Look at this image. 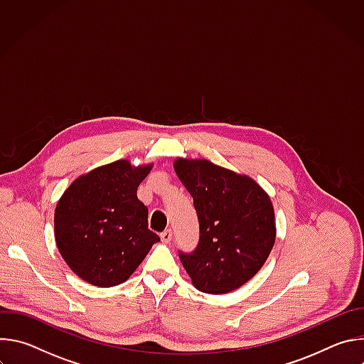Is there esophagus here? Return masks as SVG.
<instances>
[{
	"instance_id": "34e87169",
	"label": "esophagus",
	"mask_w": 364,
	"mask_h": 364,
	"mask_svg": "<svg viewBox=\"0 0 364 364\" xmlns=\"http://www.w3.org/2000/svg\"><path fill=\"white\" fill-rule=\"evenodd\" d=\"M171 237H173V232H171L170 229H167V230H164V232L161 233V240H163L164 243H170Z\"/></svg>"
}]
</instances>
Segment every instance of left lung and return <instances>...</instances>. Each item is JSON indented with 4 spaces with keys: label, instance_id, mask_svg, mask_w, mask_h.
Here are the masks:
<instances>
[{
    "label": "left lung",
    "instance_id": "left-lung-1",
    "mask_svg": "<svg viewBox=\"0 0 364 364\" xmlns=\"http://www.w3.org/2000/svg\"><path fill=\"white\" fill-rule=\"evenodd\" d=\"M174 170L191 194L200 225L193 253L181 264L193 285L205 294L240 288L264 267L277 225L268 193L253 178L203 159H176Z\"/></svg>",
    "mask_w": 364,
    "mask_h": 364
}]
</instances>
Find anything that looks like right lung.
Instances as JSON below:
<instances>
[{"instance_id":"1","label":"right lung","mask_w":364,"mask_h":364,"mask_svg":"<svg viewBox=\"0 0 364 364\" xmlns=\"http://www.w3.org/2000/svg\"><path fill=\"white\" fill-rule=\"evenodd\" d=\"M151 168L118 160L82 174L62 194L55 210L56 245L80 279L99 288L119 285L160 242L136 197Z\"/></svg>"}]
</instances>
